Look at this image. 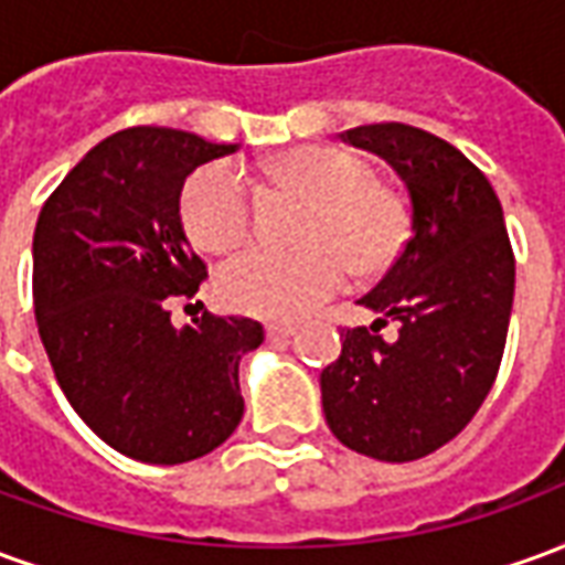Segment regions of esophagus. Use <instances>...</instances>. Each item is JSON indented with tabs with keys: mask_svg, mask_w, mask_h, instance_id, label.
Instances as JSON below:
<instances>
[{
	"mask_svg": "<svg viewBox=\"0 0 565 565\" xmlns=\"http://www.w3.org/2000/svg\"><path fill=\"white\" fill-rule=\"evenodd\" d=\"M294 332H296L294 323H269V327H266V335H269L271 342H278V339H290Z\"/></svg>",
	"mask_w": 565,
	"mask_h": 565,
	"instance_id": "1",
	"label": "esophagus"
}]
</instances>
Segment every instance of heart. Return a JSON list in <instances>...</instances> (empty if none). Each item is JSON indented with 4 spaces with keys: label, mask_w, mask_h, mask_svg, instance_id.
I'll return each mask as SVG.
<instances>
[{
    "label": "heart",
    "mask_w": 565,
    "mask_h": 565,
    "mask_svg": "<svg viewBox=\"0 0 565 565\" xmlns=\"http://www.w3.org/2000/svg\"><path fill=\"white\" fill-rule=\"evenodd\" d=\"M284 184L315 199L299 250L250 247L221 275L223 299L254 318H296L332 296L348 278L379 269L399 250L405 209L363 162L335 148H299L275 169ZM181 217L202 250L226 254L250 233V193L230 162H211L190 174Z\"/></svg>",
    "instance_id": "1"
}]
</instances>
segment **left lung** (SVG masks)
Listing matches in <instances>:
<instances>
[{
    "label": "left lung",
    "mask_w": 565,
    "mask_h": 565,
    "mask_svg": "<svg viewBox=\"0 0 565 565\" xmlns=\"http://www.w3.org/2000/svg\"><path fill=\"white\" fill-rule=\"evenodd\" d=\"M399 174L412 238L366 296L372 330L344 332L320 372L332 436L384 462L420 460L469 424L493 387L514 299V254L493 186L460 150L405 124L344 129ZM401 320V339L377 327Z\"/></svg>",
    "instance_id": "8db88e82"
}]
</instances>
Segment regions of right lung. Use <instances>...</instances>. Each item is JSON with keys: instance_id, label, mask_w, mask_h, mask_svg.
<instances>
[{"instance_id": "1", "label": "right lung", "mask_w": 565, "mask_h": 565, "mask_svg": "<svg viewBox=\"0 0 565 565\" xmlns=\"http://www.w3.org/2000/svg\"><path fill=\"white\" fill-rule=\"evenodd\" d=\"M233 150L184 129H124L63 178L35 223L32 299L47 360L81 420L132 460L205 457L245 415L238 363L263 327L209 311L172 323L174 299H193L205 278L181 190Z\"/></svg>"}]
</instances>
